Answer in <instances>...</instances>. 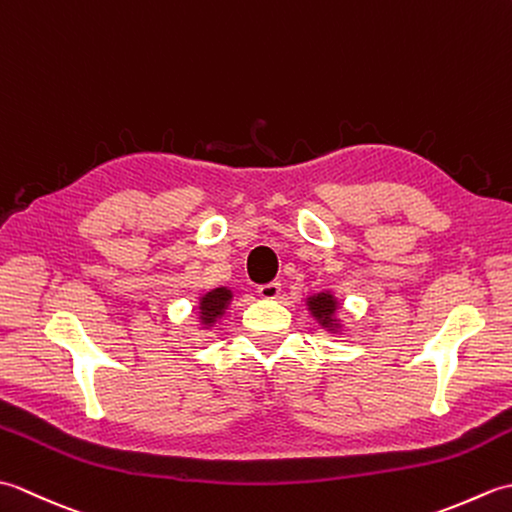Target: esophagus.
I'll use <instances>...</instances> for the list:
<instances>
[{"mask_svg":"<svg viewBox=\"0 0 512 512\" xmlns=\"http://www.w3.org/2000/svg\"><path fill=\"white\" fill-rule=\"evenodd\" d=\"M257 292H259V297L262 299H266V301H273V299H277L279 297V292H281V286L277 284V281H268V284H262L257 288Z\"/></svg>","mask_w":512,"mask_h":512,"instance_id":"34e87169","label":"esophagus"}]
</instances>
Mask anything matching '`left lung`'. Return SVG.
<instances>
[{"label":"left lung","mask_w":512,"mask_h":512,"mask_svg":"<svg viewBox=\"0 0 512 512\" xmlns=\"http://www.w3.org/2000/svg\"><path fill=\"white\" fill-rule=\"evenodd\" d=\"M308 306H310L314 317H317L323 325H334L332 317L336 310V299L332 295H328V292H321V295H317V297H310Z\"/></svg>","instance_id":"1"}]
</instances>
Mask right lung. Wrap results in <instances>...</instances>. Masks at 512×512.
<instances>
[{"label": "right lung", "instance_id": "1", "mask_svg": "<svg viewBox=\"0 0 512 512\" xmlns=\"http://www.w3.org/2000/svg\"><path fill=\"white\" fill-rule=\"evenodd\" d=\"M231 295L233 292L226 288H215L209 292V295H204L200 299V308H198L202 321L211 323L215 317H220V314L226 310L228 301H231Z\"/></svg>", "mask_w": 512, "mask_h": 512}]
</instances>
